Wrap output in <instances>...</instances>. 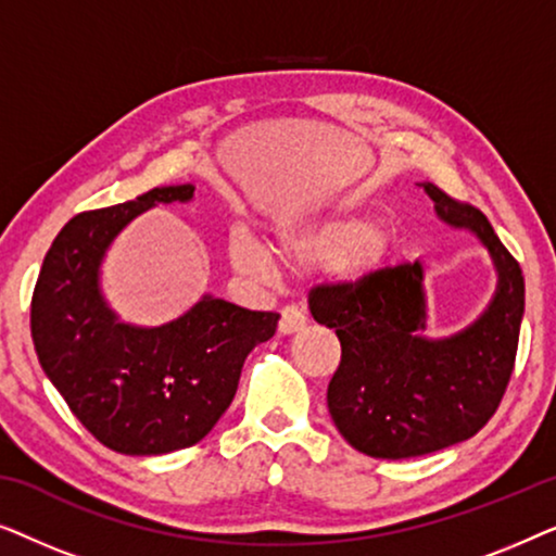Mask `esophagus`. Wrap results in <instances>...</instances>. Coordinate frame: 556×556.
Instances as JSON below:
<instances>
[{
    "mask_svg": "<svg viewBox=\"0 0 556 556\" xmlns=\"http://www.w3.org/2000/svg\"><path fill=\"white\" fill-rule=\"evenodd\" d=\"M306 326V314L299 306H286L280 311V321H278V331L280 333H295Z\"/></svg>",
    "mask_w": 556,
    "mask_h": 556,
    "instance_id": "obj_1",
    "label": "esophagus"
}]
</instances>
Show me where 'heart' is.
Returning a JSON list of instances; mask_svg holds the SVG:
<instances>
[{"instance_id": "b5f03b06", "label": "heart", "mask_w": 556, "mask_h": 556, "mask_svg": "<svg viewBox=\"0 0 556 556\" xmlns=\"http://www.w3.org/2000/svg\"><path fill=\"white\" fill-rule=\"evenodd\" d=\"M230 261L235 270L250 278H265L273 268L270 253L248 230H232ZM390 240L369 215H344L306 227H280L276 253L288 268H314L337 263L339 276L362 280L384 263Z\"/></svg>"}]
</instances>
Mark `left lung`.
<instances>
[{
	"label": "left lung",
	"instance_id": "1",
	"mask_svg": "<svg viewBox=\"0 0 556 556\" xmlns=\"http://www.w3.org/2000/svg\"><path fill=\"white\" fill-rule=\"evenodd\" d=\"M443 223L470 230L498 273L489 308L447 339L425 337L422 263L375 270L356 283L311 288V316L337 331L341 362L326 402L352 447L371 458H417L473 438L496 413L514 371L523 276L481 210L422 185Z\"/></svg>",
	"mask_w": 556,
	"mask_h": 556
}]
</instances>
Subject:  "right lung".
I'll return each mask as SVG.
<instances>
[{"label":"right lung","mask_w":556,"mask_h":556,"mask_svg":"<svg viewBox=\"0 0 556 556\" xmlns=\"http://www.w3.org/2000/svg\"><path fill=\"white\" fill-rule=\"evenodd\" d=\"M192 197V185L154 187L75 215L52 240L33 293L29 326L45 375L83 428L124 455L200 443L230 407L248 354L276 333L280 318L215 295L154 329L113 314L101 291L113 238L141 212Z\"/></svg>","instance_id":"1"}]
</instances>
